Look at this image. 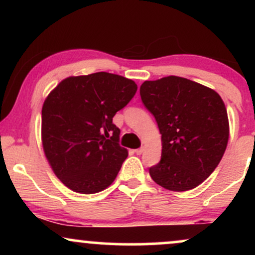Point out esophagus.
<instances>
[{
	"label": "esophagus",
	"mask_w": 255,
	"mask_h": 255,
	"mask_svg": "<svg viewBox=\"0 0 255 255\" xmlns=\"http://www.w3.org/2000/svg\"><path fill=\"white\" fill-rule=\"evenodd\" d=\"M145 148L144 147H140V148H136V150H134V152H135L136 154H141L142 152H144Z\"/></svg>",
	"instance_id": "esophagus-1"
}]
</instances>
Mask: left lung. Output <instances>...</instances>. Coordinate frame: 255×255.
Listing matches in <instances>:
<instances>
[{"mask_svg": "<svg viewBox=\"0 0 255 255\" xmlns=\"http://www.w3.org/2000/svg\"><path fill=\"white\" fill-rule=\"evenodd\" d=\"M140 96L162 134V158L150 168L152 180L172 192L198 187L217 168L229 140L223 99L175 75L144 81Z\"/></svg>", "mask_w": 255, "mask_h": 255, "instance_id": "obj_1", "label": "left lung"}]
</instances>
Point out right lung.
Here are the masks:
<instances>
[{"label": "right lung", "instance_id": "1", "mask_svg": "<svg viewBox=\"0 0 255 255\" xmlns=\"http://www.w3.org/2000/svg\"><path fill=\"white\" fill-rule=\"evenodd\" d=\"M130 79L98 72L63 79L44 101L42 145L64 186L81 194L104 191L115 181L127 148L113 118L136 92Z\"/></svg>", "mask_w": 255, "mask_h": 255}]
</instances>
